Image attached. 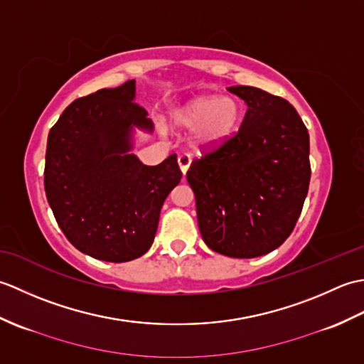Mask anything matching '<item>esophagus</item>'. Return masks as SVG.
I'll list each match as a JSON object with an SVG mask.
<instances>
[{"label": "esophagus", "instance_id": "34e87169", "mask_svg": "<svg viewBox=\"0 0 364 364\" xmlns=\"http://www.w3.org/2000/svg\"><path fill=\"white\" fill-rule=\"evenodd\" d=\"M191 162H192V158L189 156V154H186V153H183V154H180V156H178V166H180L183 175H186L188 168L191 166Z\"/></svg>", "mask_w": 364, "mask_h": 364}]
</instances>
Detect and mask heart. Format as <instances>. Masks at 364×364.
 Returning a JSON list of instances; mask_svg holds the SVG:
<instances>
[{
  "label": "heart",
  "instance_id": "1",
  "mask_svg": "<svg viewBox=\"0 0 364 364\" xmlns=\"http://www.w3.org/2000/svg\"><path fill=\"white\" fill-rule=\"evenodd\" d=\"M241 106L231 97H197L173 114L178 128L194 129V144L215 149L236 133L241 123Z\"/></svg>",
  "mask_w": 364,
  "mask_h": 364
}]
</instances>
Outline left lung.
<instances>
[{
  "label": "left lung",
  "instance_id": "1",
  "mask_svg": "<svg viewBox=\"0 0 364 364\" xmlns=\"http://www.w3.org/2000/svg\"><path fill=\"white\" fill-rule=\"evenodd\" d=\"M247 105L237 134L192 162L198 228L211 250L257 258L280 247L310 186V136L286 100L252 86L228 87Z\"/></svg>",
  "mask_w": 364,
  "mask_h": 364
}]
</instances>
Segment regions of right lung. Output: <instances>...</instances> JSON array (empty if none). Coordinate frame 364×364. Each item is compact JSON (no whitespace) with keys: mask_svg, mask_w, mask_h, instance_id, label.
I'll return each mask as SVG.
<instances>
[{"mask_svg":"<svg viewBox=\"0 0 364 364\" xmlns=\"http://www.w3.org/2000/svg\"><path fill=\"white\" fill-rule=\"evenodd\" d=\"M136 81L75 100L50 129L45 192L59 228L80 252L107 262L150 249L159 213L181 180L176 154L142 164L134 133H153Z\"/></svg>","mask_w":364,"mask_h":364,"instance_id":"add662e5","label":"right lung"}]
</instances>
